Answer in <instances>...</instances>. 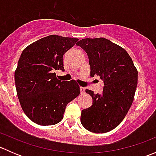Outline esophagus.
Instances as JSON below:
<instances>
[{
	"label": "esophagus",
	"instance_id": "esophagus-1",
	"mask_svg": "<svg viewBox=\"0 0 156 156\" xmlns=\"http://www.w3.org/2000/svg\"><path fill=\"white\" fill-rule=\"evenodd\" d=\"M80 91H81V94H84L85 92V88L83 87H80Z\"/></svg>",
	"mask_w": 156,
	"mask_h": 156
}]
</instances>
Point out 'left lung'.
Returning <instances> with one entry per match:
<instances>
[{"label": "left lung", "mask_w": 156, "mask_h": 156, "mask_svg": "<svg viewBox=\"0 0 156 156\" xmlns=\"http://www.w3.org/2000/svg\"><path fill=\"white\" fill-rule=\"evenodd\" d=\"M76 44L87 53L90 77L98 75L104 82L100 94L85 90L93 103L81 111V125L93 133H106L122 122L131 106L137 69L126 50L108 39L84 38Z\"/></svg>", "instance_id": "8db88e82"}]
</instances>
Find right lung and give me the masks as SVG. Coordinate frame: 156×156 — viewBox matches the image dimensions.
<instances>
[{
	"instance_id": "1",
	"label": "right lung",
	"mask_w": 156,
	"mask_h": 156,
	"mask_svg": "<svg viewBox=\"0 0 156 156\" xmlns=\"http://www.w3.org/2000/svg\"><path fill=\"white\" fill-rule=\"evenodd\" d=\"M78 41L53 34L23 50L15 71L16 88L23 112L35 124L59 123L67 104L80 94L76 81H60L54 72L64 71L62 56Z\"/></svg>"
}]
</instances>
